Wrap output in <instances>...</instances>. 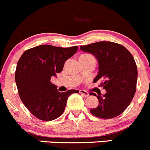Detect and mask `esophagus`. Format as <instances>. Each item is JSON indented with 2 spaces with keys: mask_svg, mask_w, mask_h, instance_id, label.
Returning a JSON list of instances; mask_svg holds the SVG:
<instances>
[{
  "mask_svg": "<svg viewBox=\"0 0 150 150\" xmlns=\"http://www.w3.org/2000/svg\"><path fill=\"white\" fill-rule=\"evenodd\" d=\"M80 93H81V94L84 96V97H87V96H89L88 92H87L86 91H85V90H80Z\"/></svg>",
  "mask_w": 150,
  "mask_h": 150,
  "instance_id": "obj_1",
  "label": "esophagus"
}]
</instances>
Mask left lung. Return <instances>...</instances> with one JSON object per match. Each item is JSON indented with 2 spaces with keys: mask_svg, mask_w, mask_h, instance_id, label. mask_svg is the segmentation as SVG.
Segmentation results:
<instances>
[{
  "mask_svg": "<svg viewBox=\"0 0 150 150\" xmlns=\"http://www.w3.org/2000/svg\"><path fill=\"white\" fill-rule=\"evenodd\" d=\"M81 50L93 54L99 62V72L93 82L104 80L101 86L106 93L96 96L99 105L91 113L101 118L110 119L123 112L134 98L137 88V67L128 49L118 43L100 41L81 46Z\"/></svg>",
  "mask_w": 150,
  "mask_h": 150,
  "instance_id": "8db88e82",
  "label": "left lung"
}]
</instances>
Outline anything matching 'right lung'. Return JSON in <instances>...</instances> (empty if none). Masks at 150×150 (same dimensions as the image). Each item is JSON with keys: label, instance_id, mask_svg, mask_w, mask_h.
Masks as SVG:
<instances>
[{"label": "right lung", "instance_id": "1", "mask_svg": "<svg viewBox=\"0 0 150 150\" xmlns=\"http://www.w3.org/2000/svg\"><path fill=\"white\" fill-rule=\"evenodd\" d=\"M78 46L61 48L41 45L22 54L16 65L15 81L21 100L30 112L45 121L57 119L64 112L68 97L78 90L60 93L51 78L62 71L64 62Z\"/></svg>", "mask_w": 150, "mask_h": 150}]
</instances>
